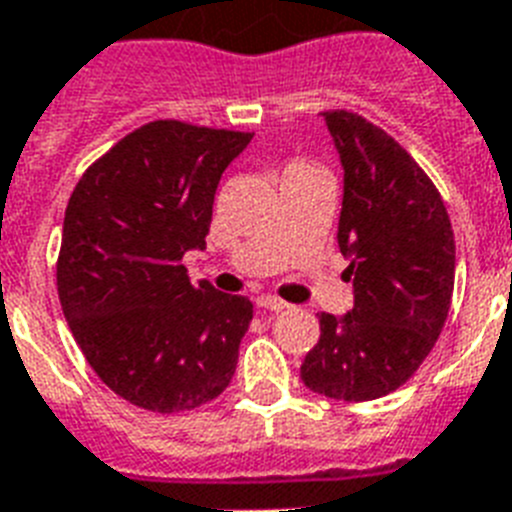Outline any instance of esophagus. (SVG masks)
Instances as JSON below:
<instances>
[{"instance_id": "obj_1", "label": "esophagus", "mask_w": 512, "mask_h": 512, "mask_svg": "<svg viewBox=\"0 0 512 512\" xmlns=\"http://www.w3.org/2000/svg\"><path fill=\"white\" fill-rule=\"evenodd\" d=\"M257 305L281 313V310H286V307H289V302H284L281 297H273V294H260V297H257Z\"/></svg>"}]
</instances>
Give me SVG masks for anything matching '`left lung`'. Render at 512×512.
Masks as SVG:
<instances>
[{
  "label": "left lung",
  "mask_w": 512,
  "mask_h": 512,
  "mask_svg": "<svg viewBox=\"0 0 512 512\" xmlns=\"http://www.w3.org/2000/svg\"><path fill=\"white\" fill-rule=\"evenodd\" d=\"M344 165L339 247L352 257L355 307L318 315L321 339L299 376L331 400L400 389L434 350L455 289V236L444 199L402 144L350 110H326Z\"/></svg>",
  "instance_id": "obj_1"
}]
</instances>
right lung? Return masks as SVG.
<instances>
[{
  "label": "right lung",
  "mask_w": 512,
  "mask_h": 512,
  "mask_svg": "<svg viewBox=\"0 0 512 512\" xmlns=\"http://www.w3.org/2000/svg\"><path fill=\"white\" fill-rule=\"evenodd\" d=\"M249 131L152 120L94 160L70 194L57 255L62 313L112 392L152 413L215 400L236 371L252 302L191 284L215 189Z\"/></svg>",
  "instance_id": "add662e5"
}]
</instances>
